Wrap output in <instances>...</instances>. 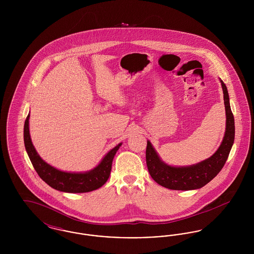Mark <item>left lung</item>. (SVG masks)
<instances>
[{"mask_svg":"<svg viewBox=\"0 0 254 254\" xmlns=\"http://www.w3.org/2000/svg\"><path fill=\"white\" fill-rule=\"evenodd\" d=\"M221 84L224 93L227 126L223 142L211 157L190 167H170L161 161L150 142L147 141L145 150L147 169L152 179L162 187L175 190H191L200 189L211 181L226 164L234 142L235 126L234 117L230 109L227 86L223 81H221Z\"/></svg>","mask_w":254,"mask_h":254,"instance_id":"1","label":"left lung"}]
</instances>
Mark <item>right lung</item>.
<instances>
[{"label":"right lung","instance_id":"add662e5","mask_svg":"<svg viewBox=\"0 0 254 254\" xmlns=\"http://www.w3.org/2000/svg\"><path fill=\"white\" fill-rule=\"evenodd\" d=\"M29 114L24 122V146L32 166L36 170L38 175L43 181L46 182L54 190L69 192V193H83L95 190L101 188L109 179L112 161L117 150L122 144L116 145L104 157L96 168L85 173H70L64 172L51 167L47 164L37 153L34 145H32L29 127H28Z\"/></svg>","mask_w":254,"mask_h":254}]
</instances>
